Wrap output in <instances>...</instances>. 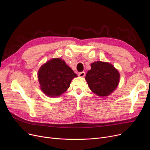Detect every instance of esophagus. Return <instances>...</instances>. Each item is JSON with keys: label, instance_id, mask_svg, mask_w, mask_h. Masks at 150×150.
<instances>
[{"label": "esophagus", "instance_id": "34e87169", "mask_svg": "<svg viewBox=\"0 0 150 150\" xmlns=\"http://www.w3.org/2000/svg\"><path fill=\"white\" fill-rule=\"evenodd\" d=\"M78 76L80 77H84L85 76V72H81L78 74Z\"/></svg>", "mask_w": 150, "mask_h": 150}]
</instances>
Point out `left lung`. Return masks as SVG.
<instances>
[{"label": "left lung", "instance_id": "obj_1", "mask_svg": "<svg viewBox=\"0 0 150 150\" xmlns=\"http://www.w3.org/2000/svg\"><path fill=\"white\" fill-rule=\"evenodd\" d=\"M85 79L94 93L100 97H106L117 88L120 74L110 63L97 61L91 64V69L88 71Z\"/></svg>", "mask_w": 150, "mask_h": 150}]
</instances>
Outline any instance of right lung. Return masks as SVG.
<instances>
[{"mask_svg": "<svg viewBox=\"0 0 150 150\" xmlns=\"http://www.w3.org/2000/svg\"><path fill=\"white\" fill-rule=\"evenodd\" d=\"M77 75L61 58H53L39 69L38 78L41 91L49 97H57L65 92Z\"/></svg>", "mask_w": 150, "mask_h": 150, "instance_id": "add662e5", "label": "right lung"}]
</instances>
